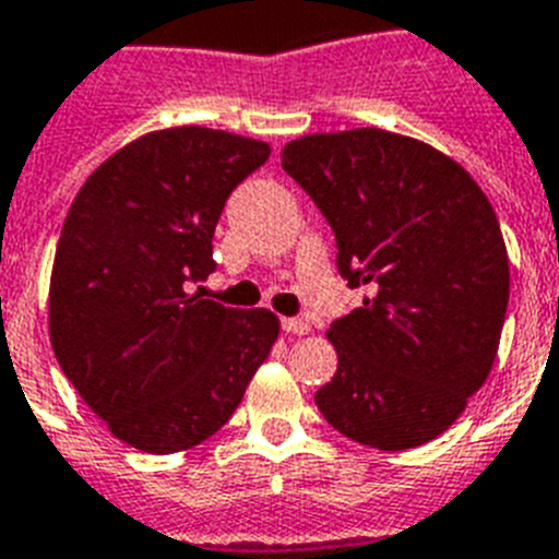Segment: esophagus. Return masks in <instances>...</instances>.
I'll return each instance as SVG.
<instances>
[{
    "label": "esophagus",
    "mask_w": 559,
    "mask_h": 559,
    "mask_svg": "<svg viewBox=\"0 0 559 559\" xmlns=\"http://www.w3.org/2000/svg\"><path fill=\"white\" fill-rule=\"evenodd\" d=\"M281 324H284V330H287L289 335H307V333H310V324H307L304 319H284Z\"/></svg>",
    "instance_id": "1"
}]
</instances>
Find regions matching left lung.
Instances as JSON below:
<instances>
[{
  "mask_svg": "<svg viewBox=\"0 0 559 559\" xmlns=\"http://www.w3.org/2000/svg\"><path fill=\"white\" fill-rule=\"evenodd\" d=\"M281 166L333 226L350 287L373 289L326 330L338 370L316 405L367 448L437 439L500 350L511 272L491 201L453 157L384 129L304 134Z\"/></svg>",
  "mask_w": 559,
  "mask_h": 559,
  "instance_id": "left-lung-1",
  "label": "left lung"
}]
</instances>
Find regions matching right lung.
Wrapping results in <instances>:
<instances>
[{
    "label": "right lung",
    "instance_id": "add662e5",
    "mask_svg": "<svg viewBox=\"0 0 559 559\" xmlns=\"http://www.w3.org/2000/svg\"><path fill=\"white\" fill-rule=\"evenodd\" d=\"M270 143L206 126L131 140L76 192L59 233L48 333L62 373L120 442L177 453L224 428L278 342L275 312L189 293Z\"/></svg>",
    "mask_w": 559,
    "mask_h": 559
}]
</instances>
